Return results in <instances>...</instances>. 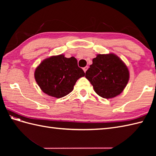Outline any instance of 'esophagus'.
<instances>
[{
    "instance_id": "1",
    "label": "esophagus",
    "mask_w": 156,
    "mask_h": 156,
    "mask_svg": "<svg viewBox=\"0 0 156 156\" xmlns=\"http://www.w3.org/2000/svg\"><path fill=\"white\" fill-rule=\"evenodd\" d=\"M88 66H86V67H84V68H83V69H84V72L86 73V72L87 71V69H88Z\"/></svg>"
}]
</instances>
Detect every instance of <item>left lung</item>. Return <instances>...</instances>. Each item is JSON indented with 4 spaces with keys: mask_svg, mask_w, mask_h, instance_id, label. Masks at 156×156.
Listing matches in <instances>:
<instances>
[{
    "mask_svg": "<svg viewBox=\"0 0 156 156\" xmlns=\"http://www.w3.org/2000/svg\"><path fill=\"white\" fill-rule=\"evenodd\" d=\"M85 77L98 95L112 98L123 91L129 82V72L125 63L115 54H98L92 59Z\"/></svg>",
    "mask_w": 156,
    "mask_h": 156,
    "instance_id": "left-lung-1",
    "label": "left lung"
}]
</instances>
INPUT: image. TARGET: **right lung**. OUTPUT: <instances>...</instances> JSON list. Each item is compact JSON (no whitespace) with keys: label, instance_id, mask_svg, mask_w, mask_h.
Segmentation results:
<instances>
[{"label":"right lung","instance_id":"obj_1","mask_svg":"<svg viewBox=\"0 0 156 156\" xmlns=\"http://www.w3.org/2000/svg\"><path fill=\"white\" fill-rule=\"evenodd\" d=\"M35 79L41 90L49 96L62 98L74 89L76 81L85 76L74 57L51 56L42 61L35 71Z\"/></svg>","mask_w":156,"mask_h":156}]
</instances>
